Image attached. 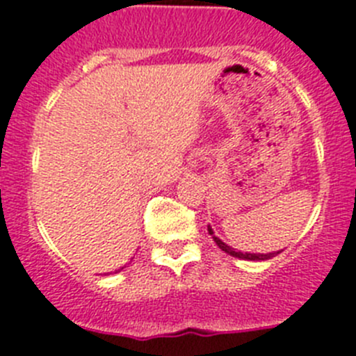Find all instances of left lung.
Returning <instances> with one entry per match:
<instances>
[{
  "instance_id": "1",
  "label": "left lung",
  "mask_w": 356,
  "mask_h": 356,
  "mask_svg": "<svg viewBox=\"0 0 356 356\" xmlns=\"http://www.w3.org/2000/svg\"><path fill=\"white\" fill-rule=\"evenodd\" d=\"M209 234H211L212 239H214L216 245H218V247H220L221 250L227 252V254H230V256H234V257H239V259H247V261H266V259H272V257H275V256H277V254H279V252H270V254H248V252H245V254H243V252H236V248L229 247V245H227V243L221 241L220 238H216L211 227H209Z\"/></svg>"
}]
</instances>
